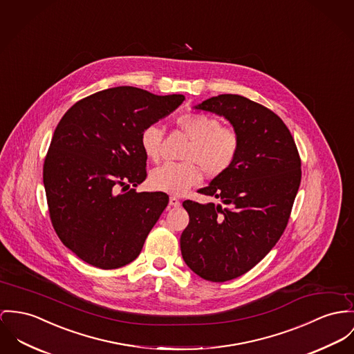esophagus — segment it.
<instances>
[{
    "label": "esophagus",
    "mask_w": 354,
    "mask_h": 354,
    "mask_svg": "<svg viewBox=\"0 0 354 354\" xmlns=\"http://www.w3.org/2000/svg\"><path fill=\"white\" fill-rule=\"evenodd\" d=\"M169 205L172 207H179L180 206V201L176 196H169Z\"/></svg>",
    "instance_id": "1"
}]
</instances>
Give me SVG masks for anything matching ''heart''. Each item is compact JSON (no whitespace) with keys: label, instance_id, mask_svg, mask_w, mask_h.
Listing matches in <instances>:
<instances>
[{"label":"heart","instance_id":"1","mask_svg":"<svg viewBox=\"0 0 354 354\" xmlns=\"http://www.w3.org/2000/svg\"><path fill=\"white\" fill-rule=\"evenodd\" d=\"M176 128L190 138L183 155L187 162L165 163L151 172L149 183L155 190L182 195L202 180V170L207 176L216 178L225 174L236 162L241 140L233 127H223L217 117L192 111L175 120ZM163 129L158 124L147 125L140 144L144 155L156 162L162 155Z\"/></svg>","mask_w":354,"mask_h":354}]
</instances>
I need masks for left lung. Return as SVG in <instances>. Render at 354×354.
<instances>
[{"label": "left lung", "instance_id": "obj_1", "mask_svg": "<svg viewBox=\"0 0 354 354\" xmlns=\"http://www.w3.org/2000/svg\"><path fill=\"white\" fill-rule=\"evenodd\" d=\"M195 109L223 115L241 140L232 168L198 190L222 203L183 202L190 217L180 237L183 260L202 279L222 283L250 271L281 237L299 190L301 162L283 120L257 102L221 94Z\"/></svg>", "mask_w": 354, "mask_h": 354}]
</instances>
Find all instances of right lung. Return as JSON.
Here are the masks:
<instances>
[{
	"mask_svg": "<svg viewBox=\"0 0 354 354\" xmlns=\"http://www.w3.org/2000/svg\"><path fill=\"white\" fill-rule=\"evenodd\" d=\"M183 101L120 86L78 101L59 121L43 165L48 212L60 241L87 264L115 270L140 254L169 201L131 189L147 178L140 135Z\"/></svg>",
	"mask_w": 354,
	"mask_h": 354,
	"instance_id": "obj_1",
	"label": "right lung"
}]
</instances>
